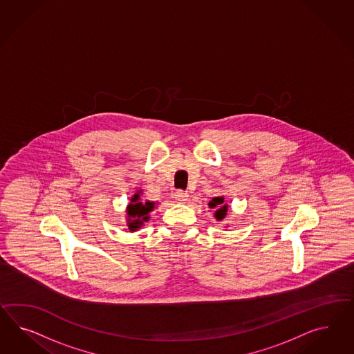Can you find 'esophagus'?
Segmentation results:
<instances>
[{
  "label": "esophagus",
  "mask_w": 354,
  "mask_h": 354,
  "mask_svg": "<svg viewBox=\"0 0 354 354\" xmlns=\"http://www.w3.org/2000/svg\"><path fill=\"white\" fill-rule=\"evenodd\" d=\"M174 197H175V200H176L178 203L184 204V203H187V201H188V197H189V194H188L187 192H184V191H178V192L174 194Z\"/></svg>",
  "instance_id": "1"
}]
</instances>
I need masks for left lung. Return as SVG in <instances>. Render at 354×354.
I'll return each instance as SVG.
<instances>
[{
    "mask_svg": "<svg viewBox=\"0 0 354 354\" xmlns=\"http://www.w3.org/2000/svg\"><path fill=\"white\" fill-rule=\"evenodd\" d=\"M209 207L215 209L214 216L218 222L225 219L228 210V205L225 203V196H216L212 198V201H209Z\"/></svg>",
    "mask_w": 354,
    "mask_h": 354,
    "instance_id": "1",
    "label": "left lung"
}]
</instances>
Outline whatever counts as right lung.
<instances>
[{
	"instance_id": "add662e5",
	"label": "right lung",
	"mask_w": 354,
	"mask_h": 354,
	"mask_svg": "<svg viewBox=\"0 0 354 354\" xmlns=\"http://www.w3.org/2000/svg\"><path fill=\"white\" fill-rule=\"evenodd\" d=\"M142 191L138 189L136 193L129 198V204L126 207V222L129 232H136L139 228L149 222L150 212L154 210L156 203L153 201H141Z\"/></svg>"
}]
</instances>
